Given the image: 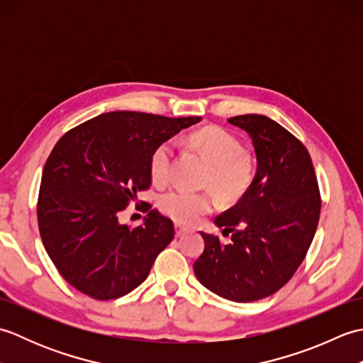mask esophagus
Returning a JSON list of instances; mask_svg holds the SVG:
<instances>
[{
	"mask_svg": "<svg viewBox=\"0 0 363 363\" xmlns=\"http://www.w3.org/2000/svg\"><path fill=\"white\" fill-rule=\"evenodd\" d=\"M174 230H176V237H182L184 234L187 233V228H184V226H181V225H174Z\"/></svg>",
	"mask_w": 363,
	"mask_h": 363,
	"instance_id": "34e87169",
	"label": "esophagus"
}]
</instances>
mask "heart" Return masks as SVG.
Wrapping results in <instances>:
<instances>
[{"label": "heart", "mask_w": 363, "mask_h": 363, "mask_svg": "<svg viewBox=\"0 0 363 363\" xmlns=\"http://www.w3.org/2000/svg\"><path fill=\"white\" fill-rule=\"evenodd\" d=\"M190 143L209 162L204 176V186L212 187L228 201L242 198L256 177V160L243 151V145L229 130L211 126L191 134ZM174 157V142L165 140L151 154L150 169L152 181L164 184L172 176ZM159 211L182 225H194L203 215L215 207L211 194H191L187 190L173 189L157 198Z\"/></svg>", "instance_id": "obj_1"}]
</instances>
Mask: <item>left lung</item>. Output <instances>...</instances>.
Masks as SVG:
<instances>
[{"label":"left lung","instance_id":"obj_1","mask_svg":"<svg viewBox=\"0 0 363 363\" xmlns=\"http://www.w3.org/2000/svg\"><path fill=\"white\" fill-rule=\"evenodd\" d=\"M228 121L252 138L257 173L240 201L215 218L230 242L201 233L206 246L194 269L218 296L251 303L295 274L317 230L321 196L309 151L279 123L257 113Z\"/></svg>","mask_w":363,"mask_h":363}]
</instances>
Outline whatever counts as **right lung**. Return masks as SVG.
<instances>
[{
	"label": "right lung",
	"mask_w": 363,
	"mask_h": 363,
	"mask_svg": "<svg viewBox=\"0 0 363 363\" xmlns=\"http://www.w3.org/2000/svg\"><path fill=\"white\" fill-rule=\"evenodd\" d=\"M201 121L199 117L117 111L68 130L43 168L37 201L38 230L64 279L86 295L115 299L138 287L173 240L169 218L145 203L142 226L120 225L137 191L151 186L156 146Z\"/></svg>",
	"instance_id": "obj_1"
}]
</instances>
